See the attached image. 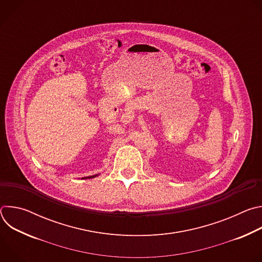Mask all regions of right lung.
<instances>
[{
  "label": "right lung",
  "instance_id": "1",
  "mask_svg": "<svg viewBox=\"0 0 262 262\" xmlns=\"http://www.w3.org/2000/svg\"><path fill=\"white\" fill-rule=\"evenodd\" d=\"M92 177H95V176H90V177H88V178H92Z\"/></svg>",
  "mask_w": 262,
  "mask_h": 262
}]
</instances>
